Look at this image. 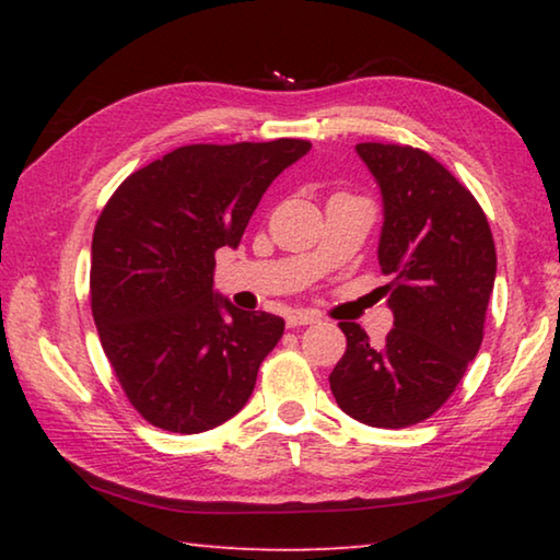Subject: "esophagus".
Segmentation results:
<instances>
[{"mask_svg": "<svg viewBox=\"0 0 560 560\" xmlns=\"http://www.w3.org/2000/svg\"><path fill=\"white\" fill-rule=\"evenodd\" d=\"M316 320H318L316 311H291V314L287 316V326H289V328L311 326V324H316Z\"/></svg>", "mask_w": 560, "mask_h": 560, "instance_id": "obj_1", "label": "esophagus"}]
</instances>
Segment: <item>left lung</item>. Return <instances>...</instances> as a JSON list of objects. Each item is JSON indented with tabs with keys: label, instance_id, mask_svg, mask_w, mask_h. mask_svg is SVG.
Wrapping results in <instances>:
<instances>
[{
	"label": "left lung",
	"instance_id": "left-lung-1",
	"mask_svg": "<svg viewBox=\"0 0 560 560\" xmlns=\"http://www.w3.org/2000/svg\"><path fill=\"white\" fill-rule=\"evenodd\" d=\"M383 195L381 271L395 326L383 348L338 324L346 353L330 373L340 410L371 428H410L450 400L485 338L497 249L474 195L410 145L358 143Z\"/></svg>",
	"mask_w": 560,
	"mask_h": 560
}]
</instances>
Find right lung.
Masks as SVG:
<instances>
[{
    "label": "right lung",
    "mask_w": 560,
    "mask_h": 560,
    "mask_svg": "<svg viewBox=\"0 0 560 560\" xmlns=\"http://www.w3.org/2000/svg\"><path fill=\"white\" fill-rule=\"evenodd\" d=\"M308 140L183 145L120 183L93 230L91 311L130 405L160 430L197 434L242 410L283 318L214 287L261 195Z\"/></svg>",
    "instance_id": "right-lung-1"
}]
</instances>
